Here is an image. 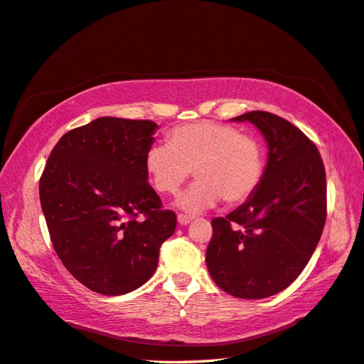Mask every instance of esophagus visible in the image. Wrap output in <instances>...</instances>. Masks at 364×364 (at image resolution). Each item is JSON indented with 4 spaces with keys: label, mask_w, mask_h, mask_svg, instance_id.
<instances>
[{
    "label": "esophagus",
    "mask_w": 364,
    "mask_h": 364,
    "mask_svg": "<svg viewBox=\"0 0 364 364\" xmlns=\"http://www.w3.org/2000/svg\"><path fill=\"white\" fill-rule=\"evenodd\" d=\"M192 217H188V215H183V213H180L178 215V223L181 226H186V225H189V223H192Z\"/></svg>",
    "instance_id": "34e87169"
}]
</instances>
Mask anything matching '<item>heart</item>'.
I'll return each instance as SVG.
<instances>
[{
  "mask_svg": "<svg viewBox=\"0 0 364 364\" xmlns=\"http://www.w3.org/2000/svg\"><path fill=\"white\" fill-rule=\"evenodd\" d=\"M167 144H155L144 155V169L155 191L175 193L189 178L176 206L189 213L206 210L225 198L228 204L249 200L263 178V149L252 135L229 124L197 121L171 129Z\"/></svg>",
  "mask_w": 364,
  "mask_h": 364,
  "instance_id": "1",
  "label": "heart"
}]
</instances>
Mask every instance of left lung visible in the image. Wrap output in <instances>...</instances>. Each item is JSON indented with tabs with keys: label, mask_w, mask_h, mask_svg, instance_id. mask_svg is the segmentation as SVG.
<instances>
[{
	"label": "left lung",
	"mask_w": 364,
	"mask_h": 364,
	"mask_svg": "<svg viewBox=\"0 0 364 364\" xmlns=\"http://www.w3.org/2000/svg\"><path fill=\"white\" fill-rule=\"evenodd\" d=\"M267 143L255 193L226 218H213L206 250L215 284L237 298H266L295 282L318 245L326 221V172L318 149L287 119L252 110Z\"/></svg>",
	"instance_id": "8db88e82"
}]
</instances>
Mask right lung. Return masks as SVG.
Instances as JSON below:
<instances>
[{
    "mask_svg": "<svg viewBox=\"0 0 364 364\" xmlns=\"http://www.w3.org/2000/svg\"><path fill=\"white\" fill-rule=\"evenodd\" d=\"M156 129L149 119L97 118L64 134L46 163L40 201L55 252L97 294L143 286L175 232L176 215L161 209L144 169Z\"/></svg>",
    "mask_w": 364,
    "mask_h": 364,
    "instance_id": "obj_1",
    "label": "right lung"
}]
</instances>
